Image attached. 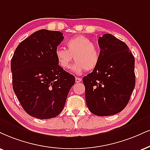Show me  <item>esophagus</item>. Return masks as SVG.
Returning <instances> with one entry per match:
<instances>
[{
    "mask_svg": "<svg viewBox=\"0 0 150 150\" xmlns=\"http://www.w3.org/2000/svg\"><path fill=\"white\" fill-rule=\"evenodd\" d=\"M75 80H76V83H80L81 81H82V79L81 78H79V77H76Z\"/></svg>",
    "mask_w": 150,
    "mask_h": 150,
    "instance_id": "esophagus-1",
    "label": "esophagus"
}]
</instances>
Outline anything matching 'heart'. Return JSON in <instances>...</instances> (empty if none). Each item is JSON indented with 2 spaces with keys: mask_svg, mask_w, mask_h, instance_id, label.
I'll return each mask as SVG.
<instances>
[{
  "mask_svg": "<svg viewBox=\"0 0 150 150\" xmlns=\"http://www.w3.org/2000/svg\"><path fill=\"white\" fill-rule=\"evenodd\" d=\"M66 46L67 49L58 47L55 51L58 64L62 69H69L73 58L76 62L71 69L77 74L84 70L92 71L97 67L100 60V51L88 37H74L66 42Z\"/></svg>",
  "mask_w": 150,
  "mask_h": 150,
  "instance_id": "1",
  "label": "heart"
}]
</instances>
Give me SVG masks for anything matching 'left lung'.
Wrapping results in <instances>:
<instances>
[{
    "label": "left lung",
    "instance_id": "1",
    "mask_svg": "<svg viewBox=\"0 0 150 150\" xmlns=\"http://www.w3.org/2000/svg\"><path fill=\"white\" fill-rule=\"evenodd\" d=\"M100 60L83 77L87 106L97 116L121 112L129 103L136 84L135 59L125 42L111 34L98 40Z\"/></svg>",
    "mask_w": 150,
    "mask_h": 150
}]
</instances>
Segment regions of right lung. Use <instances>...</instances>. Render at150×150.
I'll list each match as a JSON object with an SVG mask.
<instances>
[{
	"label": "right lung",
	"mask_w": 150,
	"mask_h": 150,
	"mask_svg": "<svg viewBox=\"0 0 150 150\" xmlns=\"http://www.w3.org/2000/svg\"><path fill=\"white\" fill-rule=\"evenodd\" d=\"M63 39L59 31H36L18 44L11 60L14 93L23 110L38 119L58 116L75 83L55 58Z\"/></svg>",
	"instance_id": "obj_1"
}]
</instances>
